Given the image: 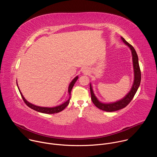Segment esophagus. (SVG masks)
<instances>
[{
    "mask_svg": "<svg viewBox=\"0 0 157 157\" xmlns=\"http://www.w3.org/2000/svg\"><path fill=\"white\" fill-rule=\"evenodd\" d=\"M82 73H84V75H87L89 73V70L86 68V67H84L82 69Z\"/></svg>",
    "mask_w": 157,
    "mask_h": 157,
    "instance_id": "1",
    "label": "esophagus"
}]
</instances>
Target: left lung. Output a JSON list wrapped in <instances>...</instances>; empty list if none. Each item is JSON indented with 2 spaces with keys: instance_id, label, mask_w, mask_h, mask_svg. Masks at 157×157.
<instances>
[{
  "instance_id": "obj_1",
  "label": "left lung",
  "mask_w": 157,
  "mask_h": 157,
  "mask_svg": "<svg viewBox=\"0 0 157 157\" xmlns=\"http://www.w3.org/2000/svg\"><path fill=\"white\" fill-rule=\"evenodd\" d=\"M121 40L124 43V44H125L126 45L128 46V47L130 49L131 53H132L133 68V72H134V79H133V82L130 91L127 93V95H125L124 98H123L121 100H119L114 102L104 103L99 101L98 99L96 98V96L94 93L91 83H90V91H91V99L93 102L98 108L106 112H114L126 107L130 102V101L132 100L134 96H135L136 93H137V89L140 86V84L141 81V72H140V66L139 64V58H138L137 54L135 49H134V48L130 44H129L127 41H126L123 37H121Z\"/></svg>"
}]
</instances>
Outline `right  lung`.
Returning <instances> with one entry per match:
<instances>
[{"label": "right lung", "mask_w": 157, "mask_h": 157, "mask_svg": "<svg viewBox=\"0 0 157 157\" xmlns=\"http://www.w3.org/2000/svg\"><path fill=\"white\" fill-rule=\"evenodd\" d=\"M78 79V76H76L73 80L72 81L70 82V85H69V87H68V93L69 94V96H70V98L69 99L67 100L66 101H65L64 102H63V104H61V105H59L58 106H56V107H40V106H37V105H35L33 104H31L30 103L29 101H27L25 98L24 97V96L22 95L20 90L19 89V87L18 86V84H17V85L18 86V90H19V92L21 96V98L22 99H23L24 101L25 102V103L27 104V105H28L30 108L37 111V112H39V113H44V114H55V113H59V112L62 111L63 110H64L65 109V107L68 105L70 103V98H71V91L72 90V88L75 85V83L76 82V81H77V79Z\"/></svg>", "instance_id": "1"}]
</instances>
